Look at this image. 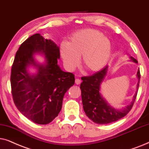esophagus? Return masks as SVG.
<instances>
[{"instance_id": "34e87169", "label": "esophagus", "mask_w": 149, "mask_h": 149, "mask_svg": "<svg viewBox=\"0 0 149 149\" xmlns=\"http://www.w3.org/2000/svg\"><path fill=\"white\" fill-rule=\"evenodd\" d=\"M75 83H76V84H80L81 83V80L80 79H76V80H75Z\"/></svg>"}]
</instances>
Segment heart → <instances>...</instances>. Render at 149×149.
Instances as JSON below:
<instances>
[{"label": "heart", "mask_w": 149, "mask_h": 149, "mask_svg": "<svg viewBox=\"0 0 149 149\" xmlns=\"http://www.w3.org/2000/svg\"><path fill=\"white\" fill-rule=\"evenodd\" d=\"M63 63L69 71L78 66L82 56L83 67L91 72L100 71L107 65L112 52L110 41L95 29H84L75 33L67 43L61 45Z\"/></svg>", "instance_id": "b5f03b06"}]
</instances>
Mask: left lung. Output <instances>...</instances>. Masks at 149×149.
<instances>
[{
    "instance_id": "obj_1",
    "label": "left lung",
    "mask_w": 149,
    "mask_h": 149,
    "mask_svg": "<svg viewBox=\"0 0 149 149\" xmlns=\"http://www.w3.org/2000/svg\"><path fill=\"white\" fill-rule=\"evenodd\" d=\"M132 61L138 63L136 59L131 57ZM108 67L106 66L91 76L82 77L80 84L83 108L86 116L97 124L105 125L116 121L130 112L136 99L137 93L134 95L133 102L123 110H116L109 106L100 94V85L106 76ZM138 88L140 79V69L137 72Z\"/></svg>"
}]
</instances>
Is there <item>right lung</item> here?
Returning a JSON list of instances; mask_svg holds the SVG:
<instances>
[{
	"label": "right lung",
	"mask_w": 149,
	"mask_h": 149,
	"mask_svg": "<svg viewBox=\"0 0 149 149\" xmlns=\"http://www.w3.org/2000/svg\"><path fill=\"white\" fill-rule=\"evenodd\" d=\"M37 52L45 55V64L35 62L33 55ZM59 58V47L39 33L24 41L15 54L11 72L13 102L24 116L36 124H48L58 116L65 93L75 83L74 75L63 71L57 64ZM30 65L37 67V74L27 72Z\"/></svg>",
	"instance_id": "1"
}]
</instances>
